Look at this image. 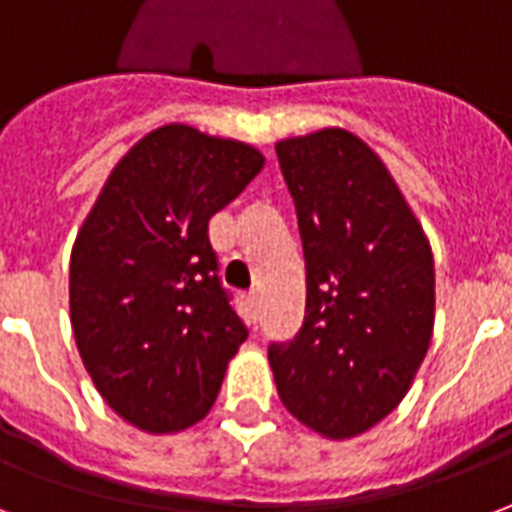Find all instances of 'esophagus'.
I'll return each mask as SVG.
<instances>
[{
	"label": "esophagus",
	"mask_w": 512,
	"mask_h": 512,
	"mask_svg": "<svg viewBox=\"0 0 512 512\" xmlns=\"http://www.w3.org/2000/svg\"><path fill=\"white\" fill-rule=\"evenodd\" d=\"M245 305H248V319L256 324V319H259V294L256 292L248 294V297H245Z\"/></svg>",
	"instance_id": "34e87169"
}]
</instances>
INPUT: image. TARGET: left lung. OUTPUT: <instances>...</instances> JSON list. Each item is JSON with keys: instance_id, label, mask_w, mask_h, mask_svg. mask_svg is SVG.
Masks as SVG:
<instances>
[{"instance_id": "left-lung-1", "label": "left lung", "mask_w": 512, "mask_h": 512, "mask_svg": "<svg viewBox=\"0 0 512 512\" xmlns=\"http://www.w3.org/2000/svg\"><path fill=\"white\" fill-rule=\"evenodd\" d=\"M305 253V319L270 343L283 406L349 439L401 404L434 333V256L384 163L327 128L278 147Z\"/></svg>"}]
</instances>
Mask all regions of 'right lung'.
<instances>
[{"label":"right lung","mask_w":512,"mask_h":512,"mask_svg":"<svg viewBox=\"0 0 512 512\" xmlns=\"http://www.w3.org/2000/svg\"><path fill=\"white\" fill-rule=\"evenodd\" d=\"M264 166L242 141L163 125L100 190L70 256V322L106 404L149 434L199 423L248 338L210 218Z\"/></svg>","instance_id":"obj_1"}]
</instances>
